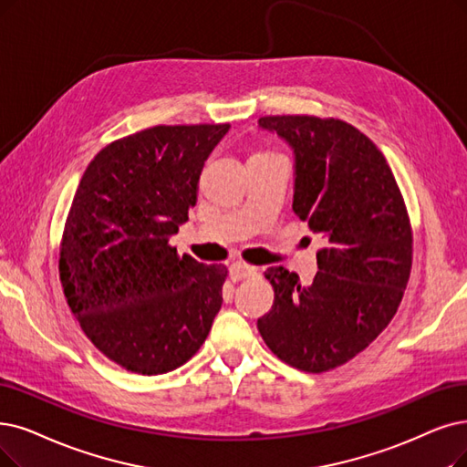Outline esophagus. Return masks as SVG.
<instances>
[{"label":"esophagus","instance_id":"34e87169","mask_svg":"<svg viewBox=\"0 0 467 467\" xmlns=\"http://www.w3.org/2000/svg\"><path fill=\"white\" fill-rule=\"evenodd\" d=\"M256 274H258V268L251 266V265H245V263H234L230 266L232 279H245V277H251V275H256Z\"/></svg>","mask_w":467,"mask_h":467}]
</instances>
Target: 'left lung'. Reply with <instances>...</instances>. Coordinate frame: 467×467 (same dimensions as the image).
Wrapping results in <instances>:
<instances>
[{
  "mask_svg": "<svg viewBox=\"0 0 467 467\" xmlns=\"http://www.w3.org/2000/svg\"><path fill=\"white\" fill-rule=\"evenodd\" d=\"M295 155L293 211L322 234L318 272H265L274 305L256 327L285 364L322 374L362 352L397 314L412 268V228L383 153L339 119L263 117Z\"/></svg>",
  "mask_w": 467,
  "mask_h": 467,
  "instance_id": "8db88e82",
  "label": "left lung"
}]
</instances>
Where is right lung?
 <instances>
[{"mask_svg":"<svg viewBox=\"0 0 467 467\" xmlns=\"http://www.w3.org/2000/svg\"><path fill=\"white\" fill-rule=\"evenodd\" d=\"M230 124L153 126L103 147L74 193L59 275L86 337L109 360L166 374L201 348L228 268L178 256L169 239Z\"/></svg>","mask_w":467,"mask_h":467,"instance_id":"add662e5","label":"right lung"}]
</instances>
